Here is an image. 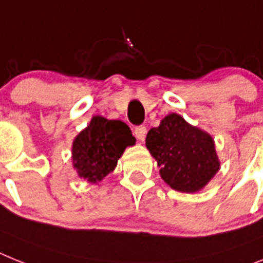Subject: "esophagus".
Masks as SVG:
<instances>
[{
    "mask_svg": "<svg viewBox=\"0 0 263 263\" xmlns=\"http://www.w3.org/2000/svg\"><path fill=\"white\" fill-rule=\"evenodd\" d=\"M135 136L138 138L139 142H144L145 135H147V128L144 125H139V127L135 128V131H134Z\"/></svg>",
    "mask_w": 263,
    "mask_h": 263,
    "instance_id": "1",
    "label": "esophagus"
}]
</instances>
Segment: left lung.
Listing matches in <instances>:
<instances>
[{"label": "left lung", "mask_w": 263, "mask_h": 263, "mask_svg": "<svg viewBox=\"0 0 263 263\" xmlns=\"http://www.w3.org/2000/svg\"><path fill=\"white\" fill-rule=\"evenodd\" d=\"M145 147L162 179L179 193H198L220 168L213 136L174 112L149 129Z\"/></svg>", "instance_id": "8db88e82"}]
</instances>
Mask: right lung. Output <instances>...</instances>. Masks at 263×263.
Masks as SVG:
<instances>
[{
	"label": "right lung",
	"instance_id": "1",
	"mask_svg": "<svg viewBox=\"0 0 263 263\" xmlns=\"http://www.w3.org/2000/svg\"><path fill=\"white\" fill-rule=\"evenodd\" d=\"M135 143L125 123L96 115L72 143L73 168L87 182H101L118 165L125 148Z\"/></svg>",
	"mask_w": 263,
	"mask_h": 263
}]
</instances>
